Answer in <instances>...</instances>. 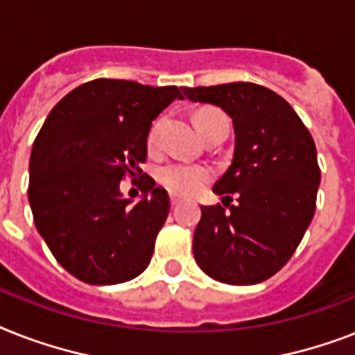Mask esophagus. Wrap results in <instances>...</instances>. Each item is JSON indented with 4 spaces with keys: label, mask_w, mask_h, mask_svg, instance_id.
<instances>
[{
    "label": "esophagus",
    "mask_w": 355,
    "mask_h": 355,
    "mask_svg": "<svg viewBox=\"0 0 355 355\" xmlns=\"http://www.w3.org/2000/svg\"><path fill=\"white\" fill-rule=\"evenodd\" d=\"M178 202H180V198H178V197H177V195H171V206H173V207H175V206H177V204H178Z\"/></svg>",
    "instance_id": "1"
}]
</instances>
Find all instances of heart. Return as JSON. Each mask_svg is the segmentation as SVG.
Wrapping results in <instances>:
<instances>
[{
    "instance_id": "1",
    "label": "heart",
    "mask_w": 355,
    "mask_h": 355,
    "mask_svg": "<svg viewBox=\"0 0 355 355\" xmlns=\"http://www.w3.org/2000/svg\"><path fill=\"white\" fill-rule=\"evenodd\" d=\"M218 120H226L224 114L217 109H202L197 112L195 122H197V129L200 135L211 128L213 123ZM162 128V120H157L149 129L148 135V146L149 149L157 148L158 142V132ZM158 178L164 186L168 187L169 191L175 195H195L202 189L207 184V180L211 178V171L206 166L200 164H187V162H169L160 168L158 171Z\"/></svg>"
}]
</instances>
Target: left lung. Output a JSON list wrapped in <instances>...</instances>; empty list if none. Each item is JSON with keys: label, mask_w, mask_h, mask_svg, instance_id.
Listing matches in <instances>:
<instances>
[{"label": "left lung", "mask_w": 355, "mask_h": 355, "mask_svg": "<svg viewBox=\"0 0 355 355\" xmlns=\"http://www.w3.org/2000/svg\"><path fill=\"white\" fill-rule=\"evenodd\" d=\"M182 91L191 102L223 109L235 131L232 166L213 186L228 209L200 206L195 261L226 284L266 281L290 261L315 213L321 169L312 135L284 98L257 83Z\"/></svg>", "instance_id": "1"}]
</instances>
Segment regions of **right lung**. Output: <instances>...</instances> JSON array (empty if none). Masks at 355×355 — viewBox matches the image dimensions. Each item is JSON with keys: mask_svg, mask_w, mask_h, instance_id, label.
I'll return each mask as SVG.
<instances>
[{"mask_svg": "<svg viewBox=\"0 0 355 355\" xmlns=\"http://www.w3.org/2000/svg\"><path fill=\"white\" fill-rule=\"evenodd\" d=\"M177 98L182 94L175 85L98 78L63 96L37 132L28 162L34 224L80 281L118 284L148 268L169 197L140 164L151 122ZM125 174L143 177L137 205L119 191Z\"/></svg>", "mask_w": 355, "mask_h": 355, "instance_id": "right-lung-1", "label": "right lung"}]
</instances>
